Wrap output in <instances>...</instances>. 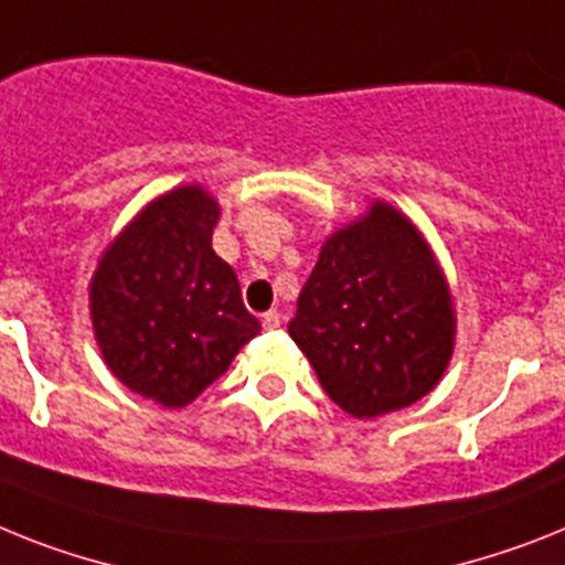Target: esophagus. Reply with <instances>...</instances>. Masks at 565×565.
<instances>
[{
    "label": "esophagus",
    "instance_id": "esophagus-1",
    "mask_svg": "<svg viewBox=\"0 0 565 565\" xmlns=\"http://www.w3.org/2000/svg\"><path fill=\"white\" fill-rule=\"evenodd\" d=\"M260 321H264V327H267V330H275V327H281L284 319L278 310H269V312H264V319Z\"/></svg>",
    "mask_w": 565,
    "mask_h": 565
}]
</instances>
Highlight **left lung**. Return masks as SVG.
I'll use <instances>...</instances> for the list:
<instances>
[{"label": "left lung", "instance_id": "8db88e82", "mask_svg": "<svg viewBox=\"0 0 565 565\" xmlns=\"http://www.w3.org/2000/svg\"><path fill=\"white\" fill-rule=\"evenodd\" d=\"M290 335L355 419L414 405L448 367L454 310L428 244L402 212L335 232L298 296Z\"/></svg>", "mask_w": 565, "mask_h": 565}]
</instances>
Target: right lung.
Returning <instances> with one entry per match:
<instances>
[{
    "instance_id": "add662e5",
    "label": "right lung",
    "mask_w": 565,
    "mask_h": 565,
    "mask_svg": "<svg viewBox=\"0 0 565 565\" xmlns=\"http://www.w3.org/2000/svg\"><path fill=\"white\" fill-rule=\"evenodd\" d=\"M217 203L183 186L149 203L103 255L92 319L103 359L129 391L183 407L224 376L260 321L212 249Z\"/></svg>"
}]
</instances>
